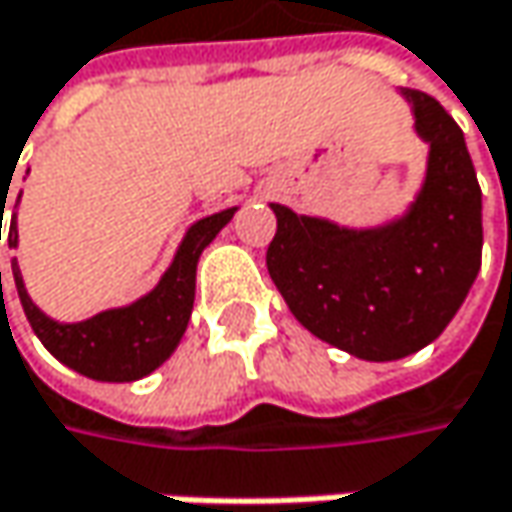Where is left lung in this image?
<instances>
[{
	"label": "left lung",
	"mask_w": 512,
	"mask_h": 512,
	"mask_svg": "<svg viewBox=\"0 0 512 512\" xmlns=\"http://www.w3.org/2000/svg\"><path fill=\"white\" fill-rule=\"evenodd\" d=\"M404 96L431 143L425 187L404 219L346 231L272 205L275 287L310 334L363 360H395L437 340L481 269V187L463 131L434 96Z\"/></svg>",
	"instance_id": "1"
}]
</instances>
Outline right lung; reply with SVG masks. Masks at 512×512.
<instances>
[{
	"label": "right lung",
	"mask_w": 512,
	"mask_h": 512,
	"mask_svg": "<svg viewBox=\"0 0 512 512\" xmlns=\"http://www.w3.org/2000/svg\"><path fill=\"white\" fill-rule=\"evenodd\" d=\"M231 216H234V208L196 222L187 231L172 266L161 278V284L146 299H140L131 307L105 310V313H99L87 322H75V325H61L34 307V302L25 293L17 260H11L17 293H20V302H23L25 316H28L34 334L61 363H67L70 369L87 375V378L137 381V378L149 375L175 351L178 340L184 337L190 313H193V299H196L199 255L222 231V225H228ZM8 246H17V219L14 216H11Z\"/></svg>",
	"instance_id": "obj_1"
}]
</instances>
